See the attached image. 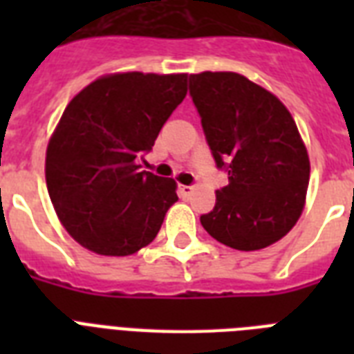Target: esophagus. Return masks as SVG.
I'll return each mask as SVG.
<instances>
[{
  "mask_svg": "<svg viewBox=\"0 0 354 354\" xmlns=\"http://www.w3.org/2000/svg\"><path fill=\"white\" fill-rule=\"evenodd\" d=\"M178 193H180V196H183V198H187L189 194L193 193V187H191V185H180V187H178Z\"/></svg>",
  "mask_w": 354,
  "mask_h": 354,
  "instance_id": "34e87169",
  "label": "esophagus"
}]
</instances>
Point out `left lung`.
<instances>
[{"instance_id": "obj_1", "label": "left lung", "mask_w": 354, "mask_h": 354, "mask_svg": "<svg viewBox=\"0 0 354 354\" xmlns=\"http://www.w3.org/2000/svg\"><path fill=\"white\" fill-rule=\"evenodd\" d=\"M189 91L230 180L200 216L204 230L241 252L281 241L301 216L310 176L294 118L272 91L233 71L191 75Z\"/></svg>"}]
</instances>
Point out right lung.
<instances>
[{"mask_svg":"<svg viewBox=\"0 0 354 354\" xmlns=\"http://www.w3.org/2000/svg\"><path fill=\"white\" fill-rule=\"evenodd\" d=\"M187 95V73L102 75L69 101L46 152L58 221L80 246L124 257L149 246L178 200L172 178L139 171Z\"/></svg>","mask_w":354,"mask_h":354,"instance_id":"add662e5","label":"right lung"}]
</instances>
